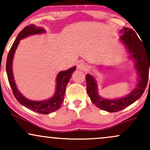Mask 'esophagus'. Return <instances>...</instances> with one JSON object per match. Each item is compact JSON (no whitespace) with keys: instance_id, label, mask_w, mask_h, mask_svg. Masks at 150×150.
Listing matches in <instances>:
<instances>
[{"instance_id":"obj_1","label":"esophagus","mask_w":150,"mask_h":150,"mask_svg":"<svg viewBox=\"0 0 150 150\" xmlns=\"http://www.w3.org/2000/svg\"><path fill=\"white\" fill-rule=\"evenodd\" d=\"M77 68L78 70H82V71H85V70L87 69V64H86V63H83V62H82V61H80V62H79L78 63H77Z\"/></svg>"}]
</instances>
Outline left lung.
Wrapping results in <instances>:
<instances>
[{"mask_svg": "<svg viewBox=\"0 0 150 150\" xmlns=\"http://www.w3.org/2000/svg\"><path fill=\"white\" fill-rule=\"evenodd\" d=\"M120 39L126 46L130 58L135 61V66L139 77L138 83L130 94L119 99H108L102 98L98 94L97 81L90 74L86 75L87 91L91 101L97 107L108 112H117L128 107L140 98L147 87L150 70V47H147L137 36L135 31L128 27L120 30ZM150 85V80H149Z\"/></svg>", "mask_w": 150, "mask_h": 150, "instance_id": "1", "label": "left lung"}]
</instances>
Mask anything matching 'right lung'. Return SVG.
<instances>
[{
  "label": "right lung",
  "mask_w": 150,
  "mask_h": 150,
  "mask_svg": "<svg viewBox=\"0 0 150 150\" xmlns=\"http://www.w3.org/2000/svg\"><path fill=\"white\" fill-rule=\"evenodd\" d=\"M44 32H45V30L42 27H37L35 25H30L25 27L19 33L11 49H10L8 57H7L6 72L10 87L13 90L15 97L19 101V103L23 105L26 108L35 111V112L42 113V114H48V113H52L61 108L62 102L64 100L66 86L72 76V74L76 69V67L74 66L65 71L60 72L57 75V78H56V92H55L54 95L47 100L42 101H32L23 97V95L19 92L17 88L13 73V59L14 57L15 50L18 47L20 41L30 35L44 33Z\"/></svg>",
  "instance_id": "add662e5"
}]
</instances>
